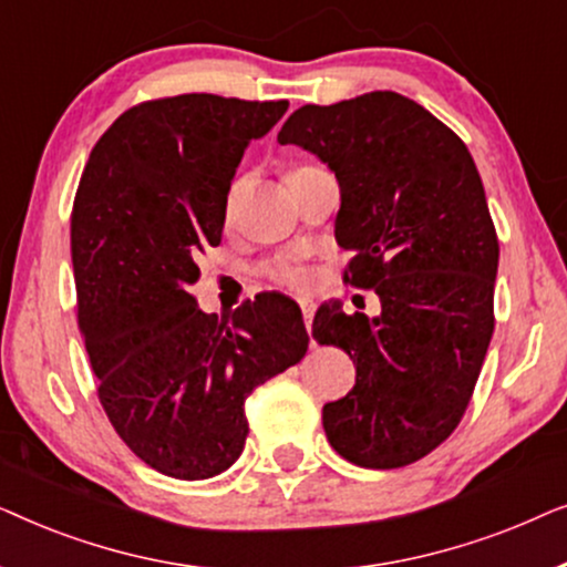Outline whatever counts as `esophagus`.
<instances>
[{
    "mask_svg": "<svg viewBox=\"0 0 567 567\" xmlns=\"http://www.w3.org/2000/svg\"><path fill=\"white\" fill-rule=\"evenodd\" d=\"M301 305V315H305V324H307V330L312 332V317H315V301H309V299H301L299 301Z\"/></svg>",
    "mask_w": 567,
    "mask_h": 567,
    "instance_id": "obj_1",
    "label": "esophagus"
}]
</instances>
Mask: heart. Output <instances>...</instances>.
Wrapping results in <instances>:
<instances>
[{"mask_svg": "<svg viewBox=\"0 0 567 567\" xmlns=\"http://www.w3.org/2000/svg\"><path fill=\"white\" fill-rule=\"evenodd\" d=\"M270 274H274V278H278L281 284H289V286H305L307 284V270L293 260L276 262V266L270 268Z\"/></svg>", "mask_w": 567, "mask_h": 567, "instance_id": "b5f03b06", "label": "heart"}]
</instances>
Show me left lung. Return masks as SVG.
Instances as JSON below:
<instances>
[{
	"instance_id": "left-lung-1",
	"label": "left lung",
	"mask_w": 567,
	"mask_h": 567,
	"mask_svg": "<svg viewBox=\"0 0 567 567\" xmlns=\"http://www.w3.org/2000/svg\"><path fill=\"white\" fill-rule=\"evenodd\" d=\"M278 144L336 173L346 281L382 301L377 317L317 309L312 336L355 363L353 390L322 408L324 433L359 467H405L452 436L493 338L498 237L475 159L390 90L299 107Z\"/></svg>"
}]
</instances>
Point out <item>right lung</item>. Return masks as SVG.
<instances>
[{"instance_id":"add662e5","label":"right lung","mask_w":567,"mask_h":567,"mask_svg":"<svg viewBox=\"0 0 567 567\" xmlns=\"http://www.w3.org/2000/svg\"><path fill=\"white\" fill-rule=\"evenodd\" d=\"M286 100L177 95L115 118L72 212L76 317L113 429L144 464L208 480L239 460L245 400L307 353L301 309L262 293L221 315L193 297L198 258L221 243L247 144Z\"/></svg>"}]
</instances>
